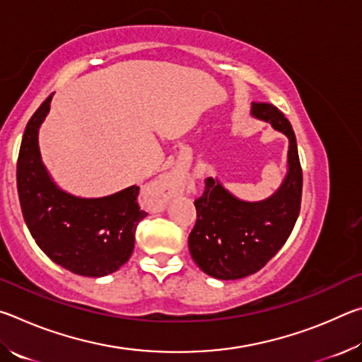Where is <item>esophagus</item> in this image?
Instances as JSON below:
<instances>
[{"label": "esophagus", "instance_id": "esophagus-1", "mask_svg": "<svg viewBox=\"0 0 362 362\" xmlns=\"http://www.w3.org/2000/svg\"><path fill=\"white\" fill-rule=\"evenodd\" d=\"M183 187H185V175L180 170H173V173L159 177L148 188V194L156 206H163L170 198L182 193Z\"/></svg>", "mask_w": 362, "mask_h": 362}]
</instances>
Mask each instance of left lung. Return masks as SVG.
<instances>
[{
  "label": "left lung",
  "mask_w": 362,
  "mask_h": 362,
  "mask_svg": "<svg viewBox=\"0 0 362 362\" xmlns=\"http://www.w3.org/2000/svg\"><path fill=\"white\" fill-rule=\"evenodd\" d=\"M250 115L289 139L287 174L276 193L257 203L238 199L218 180L206 179L203 196L194 201L198 218L188 247L196 265L217 279L246 278L265 267L291 236L302 203L303 175L289 119L267 102H252Z\"/></svg>",
  "instance_id": "8db88e82"
}]
</instances>
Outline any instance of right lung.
<instances>
[{
	"mask_svg": "<svg viewBox=\"0 0 362 362\" xmlns=\"http://www.w3.org/2000/svg\"><path fill=\"white\" fill-rule=\"evenodd\" d=\"M52 95L41 103L23 132L17 159V192L33 240L49 259L81 276L100 278L129 260L136 228L146 212L132 185L103 198H79L64 192L41 161L38 131Z\"/></svg>",
	"mask_w": 362,
	"mask_h": 362,
	"instance_id": "1",
	"label": "right lung"
}]
</instances>
